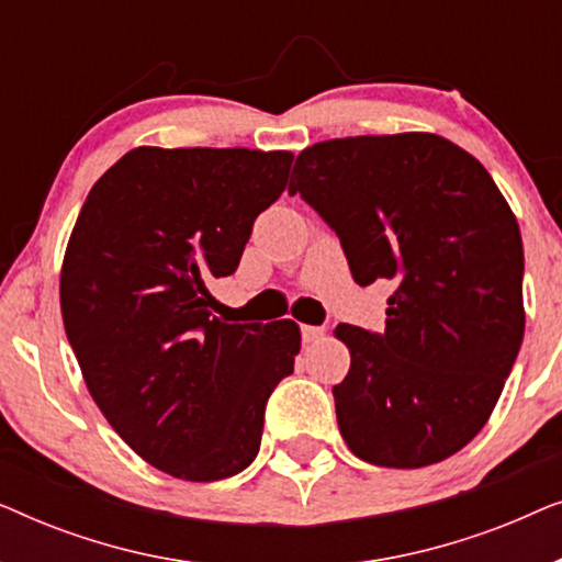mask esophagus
<instances>
[{
	"instance_id": "esophagus-1",
	"label": "esophagus",
	"mask_w": 562,
	"mask_h": 562,
	"mask_svg": "<svg viewBox=\"0 0 562 562\" xmlns=\"http://www.w3.org/2000/svg\"><path fill=\"white\" fill-rule=\"evenodd\" d=\"M325 335V329L322 327H314V325H302V340L310 345V342H317L319 337Z\"/></svg>"
}]
</instances>
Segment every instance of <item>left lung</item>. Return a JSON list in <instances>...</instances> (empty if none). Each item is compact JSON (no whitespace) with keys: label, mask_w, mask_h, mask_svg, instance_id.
<instances>
[{"label":"left lung","mask_w":562,"mask_h":562,"mask_svg":"<svg viewBox=\"0 0 562 562\" xmlns=\"http://www.w3.org/2000/svg\"><path fill=\"white\" fill-rule=\"evenodd\" d=\"M289 194L335 229L356 283L394 286L383 333L335 329L350 350L333 389L342 440L386 468L465 448L525 337V250L494 179L440 135H360L299 153Z\"/></svg>","instance_id":"obj_1"}]
</instances>
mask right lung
Returning a JSON list of instances; mask_svg holds the SVG:
<instances>
[{
  "label": "right lung",
  "instance_id": "add662e5",
  "mask_svg": "<svg viewBox=\"0 0 562 562\" xmlns=\"http://www.w3.org/2000/svg\"><path fill=\"white\" fill-rule=\"evenodd\" d=\"M291 160L135 148L91 187L68 240L60 312L89 394L137 456L176 479L248 468L268 396L294 373L296 322L227 325L210 294L237 271Z\"/></svg>",
  "mask_w": 562,
  "mask_h": 562
}]
</instances>
